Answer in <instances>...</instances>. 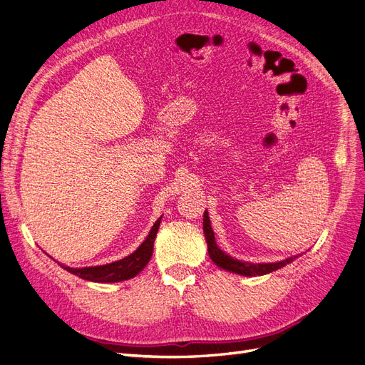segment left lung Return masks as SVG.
I'll list each match as a JSON object with an SVG mask.
<instances>
[{
	"mask_svg": "<svg viewBox=\"0 0 365 365\" xmlns=\"http://www.w3.org/2000/svg\"><path fill=\"white\" fill-rule=\"evenodd\" d=\"M202 228H204V236H205L210 259H212L219 268H222L228 272L245 275V277H256V275H264V274H269L272 271H277V269L286 267L288 263L294 262L298 256H300V254H298V256H292V257H288V259L280 260V262H274V263H251V262L237 260L235 257L228 256L227 252H224L217 247L207 210L204 212Z\"/></svg>",
	"mask_w": 365,
	"mask_h": 365,
	"instance_id": "left-lung-1",
	"label": "left lung"
}]
</instances>
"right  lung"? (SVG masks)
Listing matches in <instances>:
<instances>
[{
  "instance_id": "right-lung-1",
  "label": "right lung",
  "mask_w": 365,
  "mask_h": 365,
  "mask_svg": "<svg viewBox=\"0 0 365 365\" xmlns=\"http://www.w3.org/2000/svg\"><path fill=\"white\" fill-rule=\"evenodd\" d=\"M160 224H161V217L155 224H153L148 237L143 240V244L125 259H120L117 262L106 263V264H98V267H83V268H71V267H67V264H61L59 262L58 263L65 271H68L73 275H77V277L88 282L117 283V282L129 280L145 269V267L149 263L152 257V251H153V242H155Z\"/></svg>"
}]
</instances>
